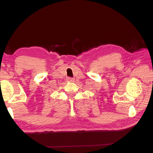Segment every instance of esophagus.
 I'll return each instance as SVG.
<instances>
[{
    "instance_id": "obj_1",
    "label": "esophagus",
    "mask_w": 153,
    "mask_h": 153,
    "mask_svg": "<svg viewBox=\"0 0 153 153\" xmlns=\"http://www.w3.org/2000/svg\"><path fill=\"white\" fill-rule=\"evenodd\" d=\"M68 81H69V82H74V80H75V79H74V78H68Z\"/></svg>"
}]
</instances>
